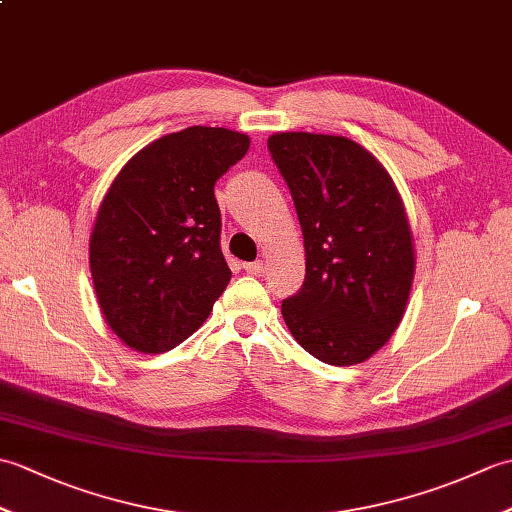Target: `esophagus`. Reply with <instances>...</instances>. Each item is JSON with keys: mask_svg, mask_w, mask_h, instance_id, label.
Wrapping results in <instances>:
<instances>
[{"mask_svg": "<svg viewBox=\"0 0 512 512\" xmlns=\"http://www.w3.org/2000/svg\"><path fill=\"white\" fill-rule=\"evenodd\" d=\"M244 270L248 275H255V277H259L264 273V262H248V264H244Z\"/></svg>", "mask_w": 512, "mask_h": 512, "instance_id": "34e87169", "label": "esophagus"}]
</instances>
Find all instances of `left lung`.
Segmentation results:
<instances>
[{"instance_id": "8db88e82", "label": "left lung", "mask_w": 512, "mask_h": 512, "mask_svg": "<svg viewBox=\"0 0 512 512\" xmlns=\"http://www.w3.org/2000/svg\"><path fill=\"white\" fill-rule=\"evenodd\" d=\"M268 149L286 180L306 248V281L281 314L328 365L367 361L396 332L411 292L413 237L387 169L345 136L284 132Z\"/></svg>"}]
</instances>
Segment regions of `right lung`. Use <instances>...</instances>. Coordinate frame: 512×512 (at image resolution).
<instances>
[{
	"label": "right lung",
	"mask_w": 512,
	"mask_h": 512,
	"mask_svg": "<svg viewBox=\"0 0 512 512\" xmlns=\"http://www.w3.org/2000/svg\"><path fill=\"white\" fill-rule=\"evenodd\" d=\"M250 138L187 127L140 149L107 189L90 237L94 292L112 332L136 352L173 350L231 281L213 187Z\"/></svg>",
	"instance_id": "obj_1"
}]
</instances>
